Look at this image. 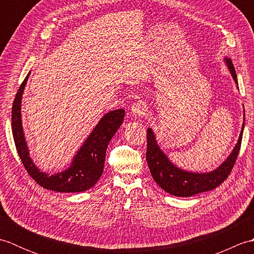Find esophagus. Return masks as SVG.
Wrapping results in <instances>:
<instances>
[{"instance_id":"obj_1","label":"esophagus","mask_w":254,"mask_h":254,"mask_svg":"<svg viewBox=\"0 0 254 254\" xmlns=\"http://www.w3.org/2000/svg\"><path fill=\"white\" fill-rule=\"evenodd\" d=\"M147 111V108L146 106H145L144 102L142 101H137V102H134V104L131 106V110H130V113L132 117H141V116H144L145 113H146Z\"/></svg>"}]
</instances>
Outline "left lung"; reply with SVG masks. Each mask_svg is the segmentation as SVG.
Returning <instances> with one entry per match:
<instances>
[{"label": "left lung", "instance_id": "8db88e82", "mask_svg": "<svg viewBox=\"0 0 254 254\" xmlns=\"http://www.w3.org/2000/svg\"><path fill=\"white\" fill-rule=\"evenodd\" d=\"M224 62L229 69L231 76L235 79L238 88V79L235 71L234 64L229 58L225 57ZM245 128V109H244V123H242L241 132L235 147L231 150L222 164L216 168L206 172H195L182 169L175 165L160 148L152 127L147 128V152L146 160L155 182L167 193L175 196L188 197L195 194L214 190L220 183L224 182L226 178L233 169L237 156L239 154L242 134Z\"/></svg>", "mask_w": 254, "mask_h": 254}]
</instances>
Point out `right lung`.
Here are the masks:
<instances>
[{
    "label": "right lung",
    "instance_id": "add662e5",
    "mask_svg": "<svg viewBox=\"0 0 254 254\" xmlns=\"http://www.w3.org/2000/svg\"><path fill=\"white\" fill-rule=\"evenodd\" d=\"M29 75L30 72L19 86L12 108V132L21 163L32 179L47 190L61 193L88 190L96 185L102 175L108 144L122 124L126 110L117 109L106 113L75 153L67 168L51 175L41 170L34 163L25 137L21 121V98Z\"/></svg>",
    "mask_w": 254,
    "mask_h": 254
}]
</instances>
